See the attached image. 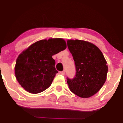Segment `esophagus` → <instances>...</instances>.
<instances>
[{"mask_svg": "<svg viewBox=\"0 0 123 123\" xmlns=\"http://www.w3.org/2000/svg\"><path fill=\"white\" fill-rule=\"evenodd\" d=\"M60 73H61V74H63V75H64V74H65V70H63V71L61 72Z\"/></svg>", "mask_w": 123, "mask_h": 123, "instance_id": "34e87169", "label": "esophagus"}]
</instances>
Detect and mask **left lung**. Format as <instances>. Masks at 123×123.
Segmentation results:
<instances>
[{"label": "left lung", "mask_w": 123, "mask_h": 123, "mask_svg": "<svg viewBox=\"0 0 123 123\" xmlns=\"http://www.w3.org/2000/svg\"><path fill=\"white\" fill-rule=\"evenodd\" d=\"M68 47L73 56L76 75L67 78L70 90L83 98L99 91L106 80L108 66L101 51L94 44L81 40H68Z\"/></svg>", "instance_id": "left-lung-1"}]
</instances>
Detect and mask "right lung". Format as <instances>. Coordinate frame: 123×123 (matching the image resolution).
I'll use <instances>...</instances> for the list:
<instances>
[{"label": "right lung", "mask_w": 123, "mask_h": 123, "mask_svg": "<svg viewBox=\"0 0 123 123\" xmlns=\"http://www.w3.org/2000/svg\"><path fill=\"white\" fill-rule=\"evenodd\" d=\"M66 42L61 38L41 40L31 45L17 59L15 75L21 87L37 94L51 86L58 71L52 56L64 50Z\"/></svg>", "instance_id": "add662e5"}]
</instances>
